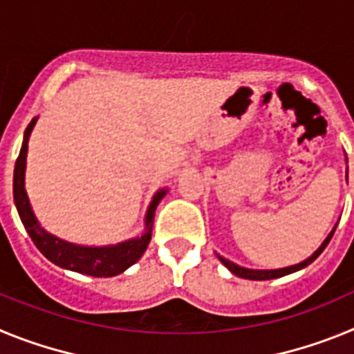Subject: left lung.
Listing matches in <instances>:
<instances>
[{"label":"left lung","instance_id":"left-lung-1","mask_svg":"<svg viewBox=\"0 0 354 354\" xmlns=\"http://www.w3.org/2000/svg\"><path fill=\"white\" fill-rule=\"evenodd\" d=\"M335 228H337V227H335ZM335 228H333V230H331L330 236H328L326 239H324L323 245L319 246V250H317V252L314 253V255H312V257H308V259H306V261L299 262V264H296V266H289V268H283V270H271V271L246 270V268H241V266L234 264V262L227 261V259H223V257H220V261L223 262V264L227 266L228 270L232 271V273L236 274V277H239V278H246V280H271V278L286 277V274L294 273V271H299V270H303V268H306V266H308V264H312V262H314L315 259H317L319 255H321V253H323V250L326 248V246H328V243H330V239H331V237H333V232H335Z\"/></svg>","mask_w":354,"mask_h":354}]
</instances>
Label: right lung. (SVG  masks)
<instances>
[{"mask_svg": "<svg viewBox=\"0 0 354 354\" xmlns=\"http://www.w3.org/2000/svg\"><path fill=\"white\" fill-rule=\"evenodd\" d=\"M37 118L30 122V126L24 131V142L19 152V158L15 161L14 170V202L17 207L21 221H23L26 232L30 234L33 245L40 250L44 257L49 259L53 264L65 268V270L76 271V273L90 274V277L108 278L120 274L126 271L129 266L138 261L143 255L150 243V234H152V225H154V211L161 196H165V189L156 195V198L150 204L145 220V234L136 239L126 241L115 246H102V248H88V246H77L72 243L58 239L46 232L37 221L35 214L31 211L30 202H28L26 189H24V170H26V154H28V136L35 126Z\"/></svg>", "mask_w": 354, "mask_h": 354, "instance_id": "add662e5", "label": "right lung"}]
</instances>
